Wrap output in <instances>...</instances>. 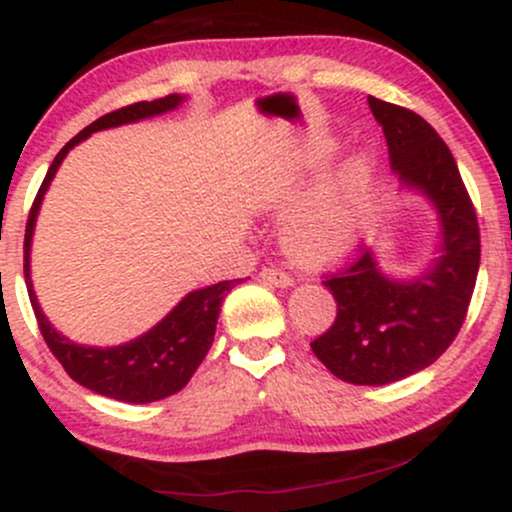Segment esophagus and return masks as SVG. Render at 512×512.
I'll list each match as a JSON object with an SVG mask.
<instances>
[{
    "label": "esophagus",
    "mask_w": 512,
    "mask_h": 512,
    "mask_svg": "<svg viewBox=\"0 0 512 512\" xmlns=\"http://www.w3.org/2000/svg\"><path fill=\"white\" fill-rule=\"evenodd\" d=\"M260 276H262V281H267V284L284 286V289H286V286L293 284V276L289 272H284L281 267H264Z\"/></svg>",
    "instance_id": "obj_1"
}]
</instances>
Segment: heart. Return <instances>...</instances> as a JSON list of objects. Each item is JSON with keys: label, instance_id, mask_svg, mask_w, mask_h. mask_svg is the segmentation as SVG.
I'll use <instances>...</instances> for the list:
<instances>
[{"label": "heart", "instance_id": "b5f03b06", "mask_svg": "<svg viewBox=\"0 0 512 512\" xmlns=\"http://www.w3.org/2000/svg\"><path fill=\"white\" fill-rule=\"evenodd\" d=\"M373 161L358 156L286 219L284 243L303 262H327L354 245L368 214Z\"/></svg>", "mask_w": 512, "mask_h": 512}]
</instances>
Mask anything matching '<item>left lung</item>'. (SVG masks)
Segmentation results:
<instances>
[{
    "label": "left lung",
    "instance_id": "8db88e82",
    "mask_svg": "<svg viewBox=\"0 0 512 512\" xmlns=\"http://www.w3.org/2000/svg\"><path fill=\"white\" fill-rule=\"evenodd\" d=\"M368 105L383 125L392 170L436 204L443 255L431 272L399 284L378 272L370 250L351 252L322 276L337 317L310 349L344 383L387 385L431 366L455 342L477 284L481 238L472 197L436 129L402 105L373 96Z\"/></svg>",
    "mask_w": 512,
    "mask_h": 512
}]
</instances>
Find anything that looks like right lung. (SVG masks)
Masks as SVG:
<instances>
[{
	"label": "right lung",
	"instance_id": "obj_1",
	"mask_svg": "<svg viewBox=\"0 0 512 512\" xmlns=\"http://www.w3.org/2000/svg\"><path fill=\"white\" fill-rule=\"evenodd\" d=\"M182 98L178 93H170L166 98H156V101H139L125 108L113 110V113L98 117L86 129H81L74 139L64 144V149L55 156L52 166L45 175L43 185H40L38 195L33 199L31 214L26 221V240H23V274H26L28 296L35 320H38L40 334H43L45 344L52 351V356L62 363L67 375L76 380L79 385L88 387L98 395L117 399V402L129 404H144L156 402V399H166L187 385L199 363L207 356L211 342H214L216 320H219L221 301L226 293L238 284L240 279L219 281V284L207 286V289L192 291L175 305V310L151 332L144 337L134 339V342L113 346V349H93V346H79L62 334L55 332V327L45 320L43 310H40L35 293L31 289V267H28V252H31V238L35 216H38L40 202H43L45 190H48L50 180L55 178L57 166L62 158L69 154V149L86 139L91 132L98 129H108L125 125V122L142 120V117L161 115L166 110H173Z\"/></svg>",
	"mask_w": 512,
	"mask_h": 512
}]
</instances>
